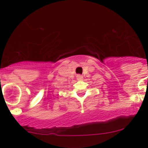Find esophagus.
Here are the masks:
<instances>
[{
	"label": "esophagus",
	"mask_w": 148,
	"mask_h": 148,
	"mask_svg": "<svg viewBox=\"0 0 148 148\" xmlns=\"http://www.w3.org/2000/svg\"><path fill=\"white\" fill-rule=\"evenodd\" d=\"M82 78H83V77H82V75H81V74H77V80H82Z\"/></svg>",
	"instance_id": "34e87169"
}]
</instances>
